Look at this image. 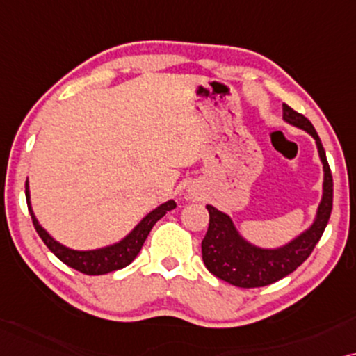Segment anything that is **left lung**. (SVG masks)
Instances as JSON below:
<instances>
[{
	"mask_svg": "<svg viewBox=\"0 0 356 356\" xmlns=\"http://www.w3.org/2000/svg\"><path fill=\"white\" fill-rule=\"evenodd\" d=\"M283 118L291 125L300 127L312 135L316 140L317 149L322 164H324V195L317 210L316 221L306 233L298 236L290 244L280 249H260L245 243L236 231L231 218L216 210L215 207L207 205L210 213V225L205 238L202 241V257L205 267L231 285L239 288H259L267 286L282 280L283 277L300 267L309 257L316 244L319 243L329 222L334 200V181L327 163L325 151L322 148L321 138L312 123L302 113L293 111L290 106L283 104Z\"/></svg>",
	"mask_w": 356,
	"mask_h": 356,
	"instance_id": "8db88e82",
	"label": "left lung"
}]
</instances>
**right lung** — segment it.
<instances>
[{
    "mask_svg": "<svg viewBox=\"0 0 356 356\" xmlns=\"http://www.w3.org/2000/svg\"><path fill=\"white\" fill-rule=\"evenodd\" d=\"M26 198H27V207H29L31 218H32V222H34L37 234L40 236V239L44 241L47 248H49L51 252L61 260V262L84 275H104L108 272H115V270H120L134 262V259L138 255L141 248H143V243L146 241V238H148L149 231L153 229L156 221L161 220L165 213L175 208L174 200L165 202L161 207L156 208V210L151 211L149 215H146L143 220H141L140 225L118 244H113L111 248H104L99 250L79 252V250H71L68 248H65V245L58 244L55 239H51L50 236L47 234L45 229H42V226L39 225V221L35 220L34 213L31 210L29 186H27V182H26Z\"/></svg>",
    "mask_w": 356,
    "mask_h": 356,
    "instance_id": "right-lung-1",
    "label": "right lung"
}]
</instances>
